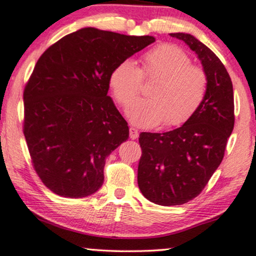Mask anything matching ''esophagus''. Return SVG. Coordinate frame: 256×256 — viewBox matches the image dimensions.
<instances>
[{
  "label": "esophagus",
  "instance_id": "esophagus-1",
  "mask_svg": "<svg viewBox=\"0 0 256 256\" xmlns=\"http://www.w3.org/2000/svg\"><path fill=\"white\" fill-rule=\"evenodd\" d=\"M138 134H139V132H138L137 128H130V138H131V139L138 138Z\"/></svg>",
  "mask_w": 256,
  "mask_h": 256
}]
</instances>
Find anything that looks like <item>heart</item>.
<instances>
[{
  "instance_id": "b5f03b06",
  "label": "heart",
  "mask_w": 256,
  "mask_h": 256,
  "mask_svg": "<svg viewBox=\"0 0 256 256\" xmlns=\"http://www.w3.org/2000/svg\"><path fill=\"white\" fill-rule=\"evenodd\" d=\"M157 79L148 90L150 98L137 100L128 110L134 124L151 128L183 125L198 111L208 92V74L174 44H160L143 54L140 67L124 60L110 74V87L122 108L140 93L143 80Z\"/></svg>"
}]
</instances>
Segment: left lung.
<instances>
[{
  "mask_svg": "<svg viewBox=\"0 0 256 256\" xmlns=\"http://www.w3.org/2000/svg\"><path fill=\"white\" fill-rule=\"evenodd\" d=\"M170 35L198 56L209 85L202 106L180 128L139 134L138 186L145 198L166 206L184 204L204 189L221 164L235 122L232 84L224 64L192 35Z\"/></svg>",
  "mask_w": 256,
  "mask_h": 256,
  "instance_id": "8db88e82",
  "label": "left lung"
}]
</instances>
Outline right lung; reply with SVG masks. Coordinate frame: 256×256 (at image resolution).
Masks as SVG:
<instances>
[{"label":"right lung","instance_id":"right-lung-1","mask_svg":"<svg viewBox=\"0 0 256 256\" xmlns=\"http://www.w3.org/2000/svg\"><path fill=\"white\" fill-rule=\"evenodd\" d=\"M152 42L82 28L38 58L24 90V134L35 172L54 194L82 198L102 186L106 157L128 138L108 96L110 74Z\"/></svg>","mask_w":256,"mask_h":256}]
</instances>
